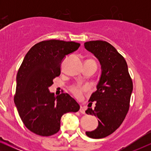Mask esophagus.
<instances>
[{"instance_id":"obj_1","label":"esophagus","mask_w":151,"mask_h":151,"mask_svg":"<svg viewBox=\"0 0 151 151\" xmlns=\"http://www.w3.org/2000/svg\"><path fill=\"white\" fill-rule=\"evenodd\" d=\"M79 111H80L81 114H85V109H84V107L82 106H81V107H80V109H79Z\"/></svg>"}]
</instances>
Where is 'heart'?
I'll list each match as a JSON object with an SVG mask.
<instances>
[{
    "label": "heart",
    "instance_id": "b5f03b06",
    "mask_svg": "<svg viewBox=\"0 0 151 151\" xmlns=\"http://www.w3.org/2000/svg\"><path fill=\"white\" fill-rule=\"evenodd\" d=\"M91 61L94 62L92 60ZM88 91V86L84 85H79V84H75V85H72L70 87V91L72 92V94L74 95L75 97L78 99H80L82 96L83 93L86 91Z\"/></svg>",
    "mask_w": 151,
    "mask_h": 151
}]
</instances>
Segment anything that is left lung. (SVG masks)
<instances>
[{"label":"left lung","mask_w":151,"mask_h":151,"mask_svg":"<svg viewBox=\"0 0 151 151\" xmlns=\"http://www.w3.org/2000/svg\"><path fill=\"white\" fill-rule=\"evenodd\" d=\"M84 47L99 60L101 75L89 100L86 113L97 117L99 126L86 131L91 138H103L116 130L129 111L133 81L125 59L110 43L102 40L89 41ZM94 103L95 106L91 108Z\"/></svg>","instance_id":"left-lung-1"}]
</instances>
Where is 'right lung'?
Returning a JSON list of instances; mask_svg holds the SVG:
<instances>
[{
    "label": "right lung",
    "instance_id": "right-lung-1",
    "mask_svg": "<svg viewBox=\"0 0 151 151\" xmlns=\"http://www.w3.org/2000/svg\"><path fill=\"white\" fill-rule=\"evenodd\" d=\"M79 46L75 42L49 40L35 44L26 54L17 74L14 102L22 123L32 133L55 134L60 129L62 115L80 109L68 93L55 96L48 89L60 75L63 59Z\"/></svg>",
    "mask_w": 151,
    "mask_h": 151
}]
</instances>
